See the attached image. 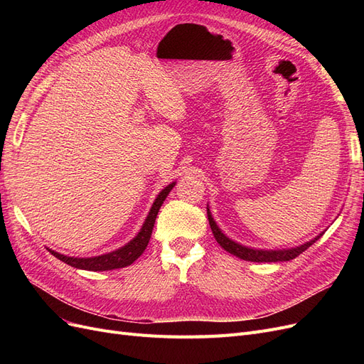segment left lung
<instances>
[{
    "instance_id": "8db88e82",
    "label": "left lung",
    "mask_w": 364,
    "mask_h": 364,
    "mask_svg": "<svg viewBox=\"0 0 364 364\" xmlns=\"http://www.w3.org/2000/svg\"><path fill=\"white\" fill-rule=\"evenodd\" d=\"M206 211H208V220H209V226L213 229V234L217 240V243L222 246L226 252L232 253V255L238 257L240 259L245 261H252V262H278V261H290L296 257H299L302 252H305L311 245H314L316 241L321 238L323 232L318 234L317 237H314L313 240L306 241L304 245H299L296 247H289V249H255V247H249V246H243L237 243L232 238H229L226 234H223V230L218 228V225L215 223V220L209 211V206L206 205Z\"/></svg>"
}]
</instances>
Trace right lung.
Returning a JSON list of instances; mask_svg holds the SVG:
<instances>
[{
	"label": "right lung",
	"mask_w": 364,
	"mask_h": 364,
	"mask_svg": "<svg viewBox=\"0 0 364 364\" xmlns=\"http://www.w3.org/2000/svg\"><path fill=\"white\" fill-rule=\"evenodd\" d=\"M176 185V182H171L170 185L165 186V188L158 194V197L153 202L149 215L146 217L144 223H142L139 232L132 238L127 245H124L123 247H119L117 250L103 253V255L98 257H90V258H79V257H67L63 253H59L56 250H51V255L56 257L58 259L67 262L68 266L75 267V269H82V270H92V272H103V270H114V269H121L130 266L132 262L135 259H138L142 252L146 250L150 237H151V230L153 226H155V220L156 215L159 213V208L162 206L164 200L167 199V196L170 194V191L173 190V186Z\"/></svg>",
	"instance_id": "right-lung-1"
}]
</instances>
